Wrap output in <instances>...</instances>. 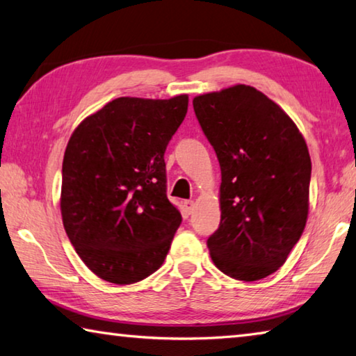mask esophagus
<instances>
[{
  "instance_id": "1",
  "label": "esophagus",
  "mask_w": 356,
  "mask_h": 356,
  "mask_svg": "<svg viewBox=\"0 0 356 356\" xmlns=\"http://www.w3.org/2000/svg\"><path fill=\"white\" fill-rule=\"evenodd\" d=\"M183 207H184V209H186V213L192 214V211H194V208H195V203L192 202V200H184V202H183Z\"/></svg>"
}]
</instances>
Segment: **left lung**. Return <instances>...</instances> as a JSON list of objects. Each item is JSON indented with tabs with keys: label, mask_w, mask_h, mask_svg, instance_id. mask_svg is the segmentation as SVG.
Segmentation results:
<instances>
[{
	"label": "left lung",
	"mask_w": 356,
	"mask_h": 356,
	"mask_svg": "<svg viewBox=\"0 0 356 356\" xmlns=\"http://www.w3.org/2000/svg\"><path fill=\"white\" fill-rule=\"evenodd\" d=\"M192 103L222 172L220 225L208 239L211 259L234 280L269 277L307 225V142L291 117L252 86L203 93Z\"/></svg>",
	"instance_id": "obj_1"
}]
</instances>
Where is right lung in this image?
Returning <instances> with one entry per match:
<instances>
[{
	"label": "right lung",
	"instance_id": "obj_1",
	"mask_svg": "<svg viewBox=\"0 0 356 356\" xmlns=\"http://www.w3.org/2000/svg\"><path fill=\"white\" fill-rule=\"evenodd\" d=\"M188 104V95L115 98L67 143L62 222L79 258L104 282L133 284L164 263L181 223L165 194L164 153Z\"/></svg>",
	"mask_w": 356,
	"mask_h": 356
}]
</instances>
